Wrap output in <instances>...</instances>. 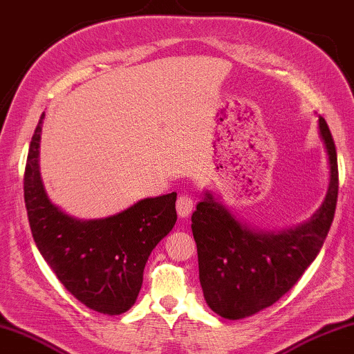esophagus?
<instances>
[{"label":"esophagus","instance_id":"obj_1","mask_svg":"<svg viewBox=\"0 0 354 354\" xmlns=\"http://www.w3.org/2000/svg\"><path fill=\"white\" fill-rule=\"evenodd\" d=\"M176 211L179 217H189L194 211V200L189 195H179L176 201Z\"/></svg>","mask_w":354,"mask_h":354}]
</instances>
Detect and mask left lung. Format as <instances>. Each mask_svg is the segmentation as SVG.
Here are the masks:
<instances>
[{"label":"left lung","instance_id":"left-lung-1","mask_svg":"<svg viewBox=\"0 0 354 354\" xmlns=\"http://www.w3.org/2000/svg\"><path fill=\"white\" fill-rule=\"evenodd\" d=\"M319 136L329 159V187L319 209L307 222L268 233L239 222L209 192L192 214L200 283L206 304L228 319L254 315L295 287L315 260L333 223L339 194L337 153L324 118Z\"/></svg>","mask_w":354,"mask_h":354}]
</instances>
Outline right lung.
I'll list each match as a JSON object with an SVG mask.
<instances>
[{
    "label": "right lung",
    "instance_id": "add662e5",
    "mask_svg": "<svg viewBox=\"0 0 354 354\" xmlns=\"http://www.w3.org/2000/svg\"><path fill=\"white\" fill-rule=\"evenodd\" d=\"M44 116L31 138L24 179L32 238L59 282L82 304L120 315L136 304L148 257L175 227L176 192L140 200L96 221L66 214L50 201L39 171Z\"/></svg>",
    "mask_w": 354,
    "mask_h": 354
}]
</instances>
